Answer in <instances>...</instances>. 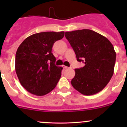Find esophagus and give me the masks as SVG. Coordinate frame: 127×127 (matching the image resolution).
Wrapping results in <instances>:
<instances>
[{
	"label": "esophagus",
	"instance_id": "obj_1",
	"mask_svg": "<svg viewBox=\"0 0 127 127\" xmlns=\"http://www.w3.org/2000/svg\"><path fill=\"white\" fill-rule=\"evenodd\" d=\"M63 68H64V69H69V67H67V66H63Z\"/></svg>",
	"mask_w": 127,
	"mask_h": 127
}]
</instances>
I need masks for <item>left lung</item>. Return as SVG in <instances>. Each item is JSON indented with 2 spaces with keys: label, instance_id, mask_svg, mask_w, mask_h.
I'll return each instance as SVG.
<instances>
[{
  "label": "left lung",
  "instance_id": "8db88e82",
  "mask_svg": "<svg viewBox=\"0 0 127 127\" xmlns=\"http://www.w3.org/2000/svg\"><path fill=\"white\" fill-rule=\"evenodd\" d=\"M65 37L75 52L77 60L85 66L75 69L71 81L76 90L84 95L101 92L114 74L116 53L109 40L90 29L66 32Z\"/></svg>",
  "mask_w": 127,
  "mask_h": 127
}]
</instances>
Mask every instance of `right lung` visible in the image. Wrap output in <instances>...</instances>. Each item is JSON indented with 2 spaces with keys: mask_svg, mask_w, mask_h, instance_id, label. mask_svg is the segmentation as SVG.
Wrapping results in <instances>:
<instances>
[{
  "mask_svg": "<svg viewBox=\"0 0 127 127\" xmlns=\"http://www.w3.org/2000/svg\"><path fill=\"white\" fill-rule=\"evenodd\" d=\"M64 32H43L27 37L18 48L15 71L20 84L29 93L43 96L52 92L61 76L63 67L55 64L52 53L56 41Z\"/></svg>",
  "mask_w": 127,
  "mask_h": 127,
  "instance_id": "right-lung-1",
  "label": "right lung"
}]
</instances>
